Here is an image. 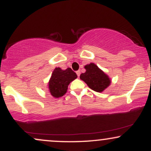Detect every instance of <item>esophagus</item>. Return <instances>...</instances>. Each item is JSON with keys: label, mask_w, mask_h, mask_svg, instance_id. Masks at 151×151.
<instances>
[{"label": "esophagus", "mask_w": 151, "mask_h": 151, "mask_svg": "<svg viewBox=\"0 0 151 151\" xmlns=\"http://www.w3.org/2000/svg\"><path fill=\"white\" fill-rule=\"evenodd\" d=\"M76 73H77V74L78 77H79V75H80V74H81V72H80V71H79V70L77 71V72H76Z\"/></svg>", "instance_id": "1"}]
</instances>
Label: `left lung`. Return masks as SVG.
Instances as JSON below:
<instances>
[{
    "instance_id": "8db88e82",
    "label": "left lung",
    "mask_w": 151,
    "mask_h": 151,
    "mask_svg": "<svg viewBox=\"0 0 151 151\" xmlns=\"http://www.w3.org/2000/svg\"><path fill=\"white\" fill-rule=\"evenodd\" d=\"M86 72L81 74L80 79L87 84L88 86L93 91L101 92L108 87L111 81L108 76L99 68L91 63L85 66Z\"/></svg>"
}]
</instances>
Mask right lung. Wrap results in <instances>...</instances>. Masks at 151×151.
<instances>
[{"instance_id": "obj_1", "label": "right lung", "mask_w": 151, "mask_h": 151, "mask_svg": "<svg viewBox=\"0 0 151 151\" xmlns=\"http://www.w3.org/2000/svg\"><path fill=\"white\" fill-rule=\"evenodd\" d=\"M77 77V74L71 68L62 70L57 67L53 71L49 82L50 92L55 98L63 96L67 92L68 85Z\"/></svg>"}]
</instances>
